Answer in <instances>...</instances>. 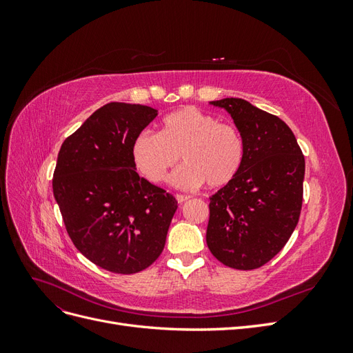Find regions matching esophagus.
<instances>
[{"label": "esophagus", "instance_id": "esophagus-1", "mask_svg": "<svg viewBox=\"0 0 353 353\" xmlns=\"http://www.w3.org/2000/svg\"><path fill=\"white\" fill-rule=\"evenodd\" d=\"M190 199H191V197L187 196V194H176L178 203H184V201H187V200H190Z\"/></svg>", "mask_w": 353, "mask_h": 353}]
</instances>
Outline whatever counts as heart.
Wrapping results in <instances>:
<instances>
[{
  "label": "heart",
  "mask_w": 353,
  "mask_h": 353,
  "mask_svg": "<svg viewBox=\"0 0 353 353\" xmlns=\"http://www.w3.org/2000/svg\"><path fill=\"white\" fill-rule=\"evenodd\" d=\"M181 159L184 165L172 175L179 188L227 185L237 176L244 160V141L234 125L215 116L184 108L163 117L159 134L143 131L132 144V160L150 183H165Z\"/></svg>",
  "instance_id": "1"
}]
</instances>
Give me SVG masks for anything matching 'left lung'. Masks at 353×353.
Instances as JSON below:
<instances>
[{"mask_svg":"<svg viewBox=\"0 0 353 353\" xmlns=\"http://www.w3.org/2000/svg\"><path fill=\"white\" fill-rule=\"evenodd\" d=\"M210 104L231 114L243 137L244 160L237 176L210 197L208 248L230 268H261L284 248L299 222L305 157L279 116L243 99Z\"/></svg>","mask_w":353,"mask_h":353,"instance_id":"obj_1","label":"left lung"}]
</instances>
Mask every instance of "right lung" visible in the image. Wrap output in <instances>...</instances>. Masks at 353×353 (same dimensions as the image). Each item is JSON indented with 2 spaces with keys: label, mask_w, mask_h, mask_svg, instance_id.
Segmentation results:
<instances>
[{
  "label": "right lung",
  "mask_w": 353,
  "mask_h": 353,
  "mask_svg": "<svg viewBox=\"0 0 353 353\" xmlns=\"http://www.w3.org/2000/svg\"><path fill=\"white\" fill-rule=\"evenodd\" d=\"M157 116L148 105L109 103L68 137L52 193L70 240L116 274L148 268L162 253L178 201L137 174L132 144Z\"/></svg>",
  "instance_id": "right-lung-1"
}]
</instances>
